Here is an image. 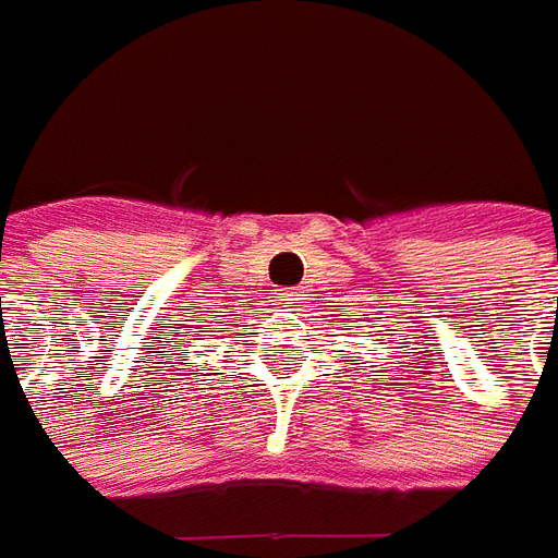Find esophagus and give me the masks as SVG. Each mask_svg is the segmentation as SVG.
Wrapping results in <instances>:
<instances>
[{
  "label": "esophagus",
  "mask_w": 558,
  "mask_h": 558,
  "mask_svg": "<svg viewBox=\"0 0 558 558\" xmlns=\"http://www.w3.org/2000/svg\"><path fill=\"white\" fill-rule=\"evenodd\" d=\"M295 295H299V290H278V292H275V299H278V302H295Z\"/></svg>",
  "instance_id": "34e87169"
}]
</instances>
